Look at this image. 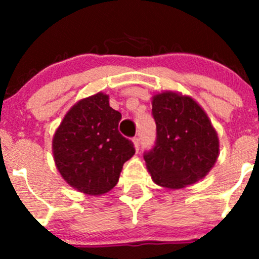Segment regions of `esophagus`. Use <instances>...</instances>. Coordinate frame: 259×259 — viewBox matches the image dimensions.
I'll return each mask as SVG.
<instances>
[{"mask_svg": "<svg viewBox=\"0 0 259 259\" xmlns=\"http://www.w3.org/2000/svg\"><path fill=\"white\" fill-rule=\"evenodd\" d=\"M133 143H134V146H135V150L139 151V148H140V139L138 137H135L134 139H133Z\"/></svg>", "mask_w": 259, "mask_h": 259, "instance_id": "34e87169", "label": "esophagus"}]
</instances>
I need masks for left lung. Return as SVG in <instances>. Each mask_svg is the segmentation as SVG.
I'll return each mask as SVG.
<instances>
[{
    "instance_id": "1",
    "label": "left lung",
    "mask_w": 259,
    "mask_h": 259,
    "mask_svg": "<svg viewBox=\"0 0 259 259\" xmlns=\"http://www.w3.org/2000/svg\"><path fill=\"white\" fill-rule=\"evenodd\" d=\"M151 114L156 139L144 159L153 182L180 189L207 176L218 158L219 140L204 110L189 96L165 91L153 98Z\"/></svg>"
}]
</instances>
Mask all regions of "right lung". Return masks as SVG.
Here are the masks:
<instances>
[{
    "label": "right lung",
    "instance_id": "add662e5",
    "mask_svg": "<svg viewBox=\"0 0 259 259\" xmlns=\"http://www.w3.org/2000/svg\"><path fill=\"white\" fill-rule=\"evenodd\" d=\"M120 119L103 93L82 99L65 115L52 151L60 174L72 188L100 195L116 185L122 165L135 153L132 140L119 133Z\"/></svg>",
    "mask_w": 259,
    "mask_h": 259
}]
</instances>
